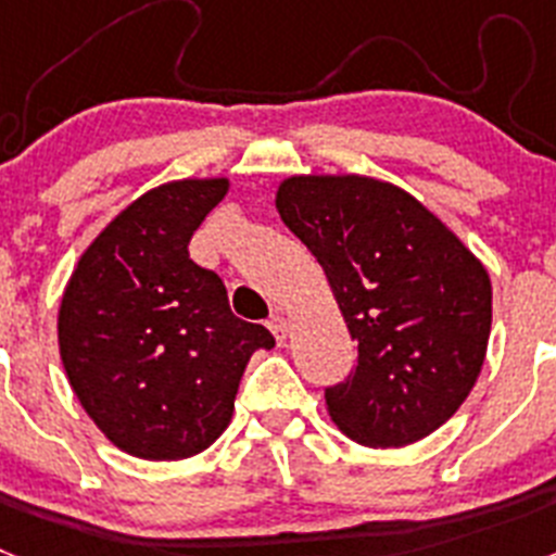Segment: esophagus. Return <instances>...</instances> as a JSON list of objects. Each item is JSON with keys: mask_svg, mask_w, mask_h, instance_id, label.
Here are the masks:
<instances>
[{"mask_svg": "<svg viewBox=\"0 0 556 556\" xmlns=\"http://www.w3.org/2000/svg\"><path fill=\"white\" fill-rule=\"evenodd\" d=\"M267 326H269V331H273V337H275V342H278V345H281V342H287L289 323H287V317H283V314H273Z\"/></svg>", "mask_w": 556, "mask_h": 556, "instance_id": "obj_1", "label": "esophagus"}]
</instances>
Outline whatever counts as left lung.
I'll return each instance as SVG.
<instances>
[{"instance_id": "left-lung-1", "label": "left lung", "mask_w": 556, "mask_h": 556, "mask_svg": "<svg viewBox=\"0 0 556 556\" xmlns=\"http://www.w3.org/2000/svg\"><path fill=\"white\" fill-rule=\"evenodd\" d=\"M275 208L320 262L356 342L353 370L326 390L333 424L370 448L440 429L488 353L484 264L409 191L365 175H292Z\"/></svg>"}]
</instances>
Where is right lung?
Here are the masks:
<instances>
[{
    "mask_svg": "<svg viewBox=\"0 0 556 556\" xmlns=\"http://www.w3.org/2000/svg\"><path fill=\"white\" fill-rule=\"evenodd\" d=\"M228 178H186L132 200L88 244L63 292L58 345L77 401L125 454L186 459L230 424L250 356L273 348L239 320L189 242Z\"/></svg>",
    "mask_w": 556,
    "mask_h": 556,
    "instance_id": "right-lung-1",
    "label": "right lung"
}]
</instances>
